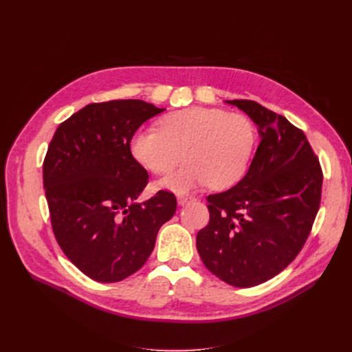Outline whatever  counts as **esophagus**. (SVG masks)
Segmentation results:
<instances>
[{
    "instance_id": "34e87169",
    "label": "esophagus",
    "mask_w": 352,
    "mask_h": 352,
    "mask_svg": "<svg viewBox=\"0 0 352 352\" xmlns=\"http://www.w3.org/2000/svg\"><path fill=\"white\" fill-rule=\"evenodd\" d=\"M189 201H195V198L194 197H185V195H179L177 197V202L180 206H185L186 202H189Z\"/></svg>"
}]
</instances>
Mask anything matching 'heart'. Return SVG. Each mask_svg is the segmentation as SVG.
<instances>
[{
    "label": "heart",
    "mask_w": 352,
    "mask_h": 352,
    "mask_svg": "<svg viewBox=\"0 0 352 352\" xmlns=\"http://www.w3.org/2000/svg\"><path fill=\"white\" fill-rule=\"evenodd\" d=\"M162 131L140 129L131 141L133 158L155 175H167L182 162L180 172L163 179L160 186L185 192L211 184L229 188L247 173L255 133L248 119L220 109L189 107L164 116Z\"/></svg>",
    "instance_id": "1"
}]
</instances>
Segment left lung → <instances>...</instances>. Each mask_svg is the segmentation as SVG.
Wrapping results in <instances>:
<instances>
[{"label": "left lung", "instance_id": "obj_1", "mask_svg": "<svg viewBox=\"0 0 352 352\" xmlns=\"http://www.w3.org/2000/svg\"><path fill=\"white\" fill-rule=\"evenodd\" d=\"M247 113L261 136L247 175L207 197L210 220L197 235L206 267L223 282L251 287L289 265L320 207L323 172L305 133L250 100L228 101Z\"/></svg>", "mask_w": 352, "mask_h": 352}]
</instances>
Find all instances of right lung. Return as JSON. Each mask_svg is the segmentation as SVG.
Instances as JSON below:
<instances>
[{"label":"right lung","instance_id":"1","mask_svg":"<svg viewBox=\"0 0 352 352\" xmlns=\"http://www.w3.org/2000/svg\"><path fill=\"white\" fill-rule=\"evenodd\" d=\"M164 111L141 100L92 102L63 122L44 160L51 226L66 257L102 283L126 279L150 257L176 211L168 190L136 202L146 170L131 153L140 126Z\"/></svg>","mask_w":352,"mask_h":352}]
</instances>
